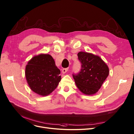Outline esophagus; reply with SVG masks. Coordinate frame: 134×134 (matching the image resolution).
<instances>
[{
	"mask_svg": "<svg viewBox=\"0 0 134 134\" xmlns=\"http://www.w3.org/2000/svg\"><path fill=\"white\" fill-rule=\"evenodd\" d=\"M68 68H63V69H62V73H63V74H65V73H66L67 71H68Z\"/></svg>",
	"mask_w": 134,
	"mask_h": 134,
	"instance_id": "esophagus-1",
	"label": "esophagus"
}]
</instances>
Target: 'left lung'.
I'll use <instances>...</instances> for the list:
<instances>
[{"mask_svg": "<svg viewBox=\"0 0 134 134\" xmlns=\"http://www.w3.org/2000/svg\"><path fill=\"white\" fill-rule=\"evenodd\" d=\"M78 59L81 63L79 73L73 74L76 85L86 95L96 93L109 74V69L104 61L97 55L80 52Z\"/></svg>", "mask_w": 134, "mask_h": 134, "instance_id": "8db88e82", "label": "left lung"}]
</instances>
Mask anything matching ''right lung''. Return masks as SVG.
<instances>
[{"instance_id": "add662e5", "label": "right lung", "mask_w": 134, "mask_h": 134, "mask_svg": "<svg viewBox=\"0 0 134 134\" xmlns=\"http://www.w3.org/2000/svg\"><path fill=\"white\" fill-rule=\"evenodd\" d=\"M60 70L49 54L35 56L27 62L25 77L31 90L39 95L45 96L57 87L61 78Z\"/></svg>"}]
</instances>
